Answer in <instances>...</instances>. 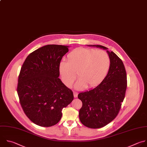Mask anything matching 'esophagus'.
I'll return each mask as SVG.
<instances>
[{"label": "esophagus", "instance_id": "1", "mask_svg": "<svg viewBox=\"0 0 147 147\" xmlns=\"http://www.w3.org/2000/svg\"><path fill=\"white\" fill-rule=\"evenodd\" d=\"M73 94H74V97H75V98H76V97H77V96H78V93L74 92Z\"/></svg>", "mask_w": 147, "mask_h": 147}]
</instances>
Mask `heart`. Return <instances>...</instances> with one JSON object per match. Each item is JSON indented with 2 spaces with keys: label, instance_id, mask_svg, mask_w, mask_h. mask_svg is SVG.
<instances>
[{
  "label": "heart",
  "instance_id": "b5f03b06",
  "mask_svg": "<svg viewBox=\"0 0 147 147\" xmlns=\"http://www.w3.org/2000/svg\"><path fill=\"white\" fill-rule=\"evenodd\" d=\"M68 62L62 61L59 64V72L62 81L71 87L77 78L78 89L88 86L92 88L99 85L105 78L110 68L111 61L107 53L101 50L78 48L67 56Z\"/></svg>",
  "mask_w": 147,
  "mask_h": 147
}]
</instances>
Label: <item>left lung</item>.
<instances>
[{"label": "left lung", "instance_id": "left-lung-1", "mask_svg": "<svg viewBox=\"0 0 147 147\" xmlns=\"http://www.w3.org/2000/svg\"><path fill=\"white\" fill-rule=\"evenodd\" d=\"M107 50L111 61L105 78L94 88L81 92L78 97L82 103L79 118L85 126L97 129L109 124L118 114L127 87L126 70L122 60L106 47L88 45Z\"/></svg>", "mask_w": 147, "mask_h": 147}]
</instances>
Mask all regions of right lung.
I'll list each match as a JSON object with an SVG mask.
<instances>
[{
  "instance_id": "obj_1",
  "label": "right lung",
  "mask_w": 147,
  "mask_h": 147,
  "mask_svg": "<svg viewBox=\"0 0 147 147\" xmlns=\"http://www.w3.org/2000/svg\"><path fill=\"white\" fill-rule=\"evenodd\" d=\"M69 46L50 44L26 58L18 77L17 93L28 118L42 127L58 123L62 111L73 100V93L61 80L59 64Z\"/></svg>"
}]
</instances>
